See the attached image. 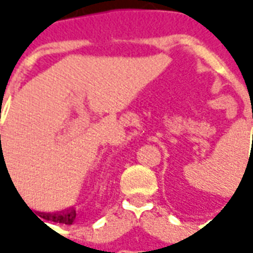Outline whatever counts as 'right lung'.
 <instances>
[{"mask_svg":"<svg viewBox=\"0 0 253 253\" xmlns=\"http://www.w3.org/2000/svg\"><path fill=\"white\" fill-rule=\"evenodd\" d=\"M76 210L72 209V210H65V211H58V212H44L43 214V218L47 219V221H52V222H59L65 223V225H72L76 219ZM44 223V222H43ZM46 225V223H44Z\"/></svg>","mask_w":253,"mask_h":253,"instance_id":"add662e5","label":"right lung"}]
</instances>
